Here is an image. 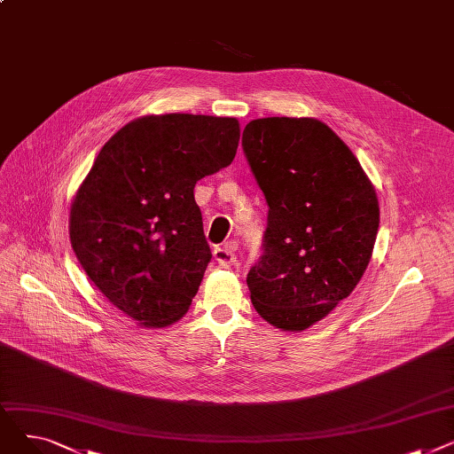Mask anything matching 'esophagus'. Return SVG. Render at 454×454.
Segmentation results:
<instances>
[{"instance_id":"esophagus-1","label":"esophagus","mask_w":454,"mask_h":454,"mask_svg":"<svg viewBox=\"0 0 454 454\" xmlns=\"http://www.w3.org/2000/svg\"><path fill=\"white\" fill-rule=\"evenodd\" d=\"M235 250H237V241H228L223 247H215L213 248V257L219 261L221 265H231L235 261Z\"/></svg>"}]
</instances>
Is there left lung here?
I'll use <instances>...</instances> for the list:
<instances>
[{
	"label": "left lung",
	"instance_id": "left-lung-1",
	"mask_svg": "<svg viewBox=\"0 0 454 454\" xmlns=\"http://www.w3.org/2000/svg\"><path fill=\"white\" fill-rule=\"evenodd\" d=\"M243 151L269 204L263 255L247 278L254 309L278 329L303 331L361 281L377 193L346 143L313 117L254 119Z\"/></svg>",
	"mask_w": 454,
	"mask_h": 454
}]
</instances>
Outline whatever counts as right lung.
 Listing matches in <instances>:
<instances>
[{
  "label": "right lung",
  "mask_w": 454,
  "mask_h": 454,
  "mask_svg": "<svg viewBox=\"0 0 454 454\" xmlns=\"http://www.w3.org/2000/svg\"><path fill=\"white\" fill-rule=\"evenodd\" d=\"M235 117L143 115L99 151L69 213V239L88 278L145 327L180 320L211 250L195 184L230 165Z\"/></svg>",
  "instance_id": "1"
}]
</instances>
